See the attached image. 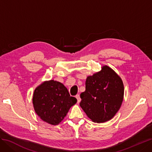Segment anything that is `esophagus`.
I'll list each match as a JSON object with an SVG mask.
<instances>
[{
  "instance_id": "esophagus-1",
  "label": "esophagus",
  "mask_w": 152,
  "mask_h": 152,
  "mask_svg": "<svg viewBox=\"0 0 152 152\" xmlns=\"http://www.w3.org/2000/svg\"><path fill=\"white\" fill-rule=\"evenodd\" d=\"M75 97H76V98L77 99V103H79L80 102V100H81V99L80 98V95L79 94H77Z\"/></svg>"
}]
</instances>
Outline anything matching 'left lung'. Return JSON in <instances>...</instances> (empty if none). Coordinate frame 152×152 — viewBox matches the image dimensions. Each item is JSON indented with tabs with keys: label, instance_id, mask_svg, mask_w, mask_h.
Masks as SVG:
<instances>
[{
	"label": "left lung",
	"instance_id": "1",
	"mask_svg": "<svg viewBox=\"0 0 152 152\" xmlns=\"http://www.w3.org/2000/svg\"><path fill=\"white\" fill-rule=\"evenodd\" d=\"M122 80L107 65L86 81V91L80 94V107L91 120L96 123L108 121L120 109L124 99Z\"/></svg>",
	"mask_w": 152,
	"mask_h": 152
}]
</instances>
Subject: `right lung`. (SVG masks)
<instances>
[{
  "label": "right lung",
  "mask_w": 152,
  "mask_h": 152,
  "mask_svg": "<svg viewBox=\"0 0 152 152\" xmlns=\"http://www.w3.org/2000/svg\"><path fill=\"white\" fill-rule=\"evenodd\" d=\"M77 102L70 96L66 87L54 80L44 81L36 87L32 103L37 115L45 122L56 126L66 115Z\"/></svg>",
  "instance_id": "1"
}]
</instances>
